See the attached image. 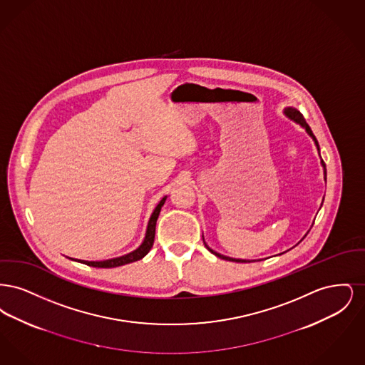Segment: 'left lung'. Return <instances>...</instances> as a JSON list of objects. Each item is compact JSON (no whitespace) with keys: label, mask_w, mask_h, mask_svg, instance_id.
Instances as JSON below:
<instances>
[{"label":"left lung","mask_w":365,"mask_h":365,"mask_svg":"<svg viewBox=\"0 0 365 365\" xmlns=\"http://www.w3.org/2000/svg\"><path fill=\"white\" fill-rule=\"evenodd\" d=\"M286 115L290 118V119H293L297 123H299L302 127H305L307 128V131H308V134L314 139V142H316V146L319 148V145H317V140L314 138V135H313L312 130H311V127L308 125V123L305 122V119H304V116L297 110V109H293V108H289V109H286ZM323 167H324V163H323ZM207 246V245H205ZM207 249H208L210 253H213L215 256H217L219 259H223V260L228 261H235V262H250V261L247 260H237V259H230V257H226V256H223V255H219V253H216V252H213L212 249H209L208 246H207Z\"/></svg>","instance_id":"left-lung-1"}]
</instances>
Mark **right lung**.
I'll list each match as a JSON object with an SVG mask.
<instances>
[{
	"mask_svg": "<svg viewBox=\"0 0 365 365\" xmlns=\"http://www.w3.org/2000/svg\"><path fill=\"white\" fill-rule=\"evenodd\" d=\"M165 198H167V197H164V198L158 202V205H157L156 209H155V212L152 213L150 220H149V225H148V230H146V237H145L143 242H142V245L139 246L137 250H134V252H131V253H128V255H125V256H122V257H116V259H110V260L78 261H81V262H83V264H86V265H90V267H96V268H115V267H120V265H124V264H130V262H134V261H138L140 260L142 257H145V256L149 253V250L152 249L153 242H155L157 219H158L161 207H163L164 202H165Z\"/></svg>",
	"mask_w": 365,
	"mask_h": 365,
	"instance_id": "obj_1",
	"label": "right lung"
}]
</instances>
